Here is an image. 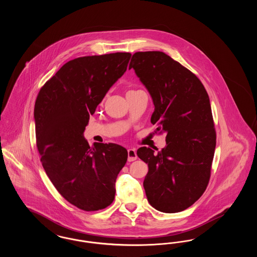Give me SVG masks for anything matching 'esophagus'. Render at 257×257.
Instances as JSON below:
<instances>
[{"label": "esophagus", "mask_w": 257, "mask_h": 257, "mask_svg": "<svg viewBox=\"0 0 257 257\" xmlns=\"http://www.w3.org/2000/svg\"><path fill=\"white\" fill-rule=\"evenodd\" d=\"M137 152L134 148H129L128 149V161L129 162H133L135 160H137Z\"/></svg>", "instance_id": "esophagus-1"}]
</instances>
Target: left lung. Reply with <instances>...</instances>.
I'll return each instance as SVG.
<instances>
[{"instance_id": "obj_1", "label": "left lung", "mask_w": 257, "mask_h": 257, "mask_svg": "<svg viewBox=\"0 0 257 257\" xmlns=\"http://www.w3.org/2000/svg\"><path fill=\"white\" fill-rule=\"evenodd\" d=\"M155 106L151 123L166 133L167 147H141L148 165L144 181L148 202L164 213L193 205L207 188L216 130L207 91L195 74L160 51L135 53L129 64Z\"/></svg>"}]
</instances>
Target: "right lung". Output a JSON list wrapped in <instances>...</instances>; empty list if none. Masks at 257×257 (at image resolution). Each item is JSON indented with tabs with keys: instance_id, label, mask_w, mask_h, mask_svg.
<instances>
[{
	"instance_id": "right-lung-1",
	"label": "right lung",
	"mask_w": 257,
	"mask_h": 257,
	"mask_svg": "<svg viewBox=\"0 0 257 257\" xmlns=\"http://www.w3.org/2000/svg\"><path fill=\"white\" fill-rule=\"evenodd\" d=\"M130 53L86 56L63 64L37 94V147L51 182L74 206L87 211L113 201L128 152L115 144L88 146L84 131L110 86L127 69Z\"/></svg>"
}]
</instances>
